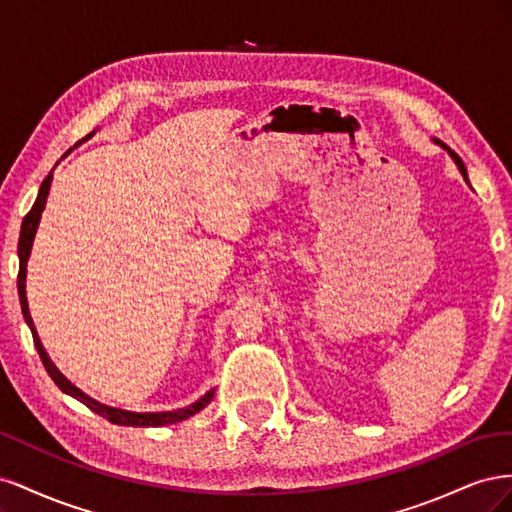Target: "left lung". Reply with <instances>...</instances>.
<instances>
[{
  "label": "left lung",
  "mask_w": 512,
  "mask_h": 512,
  "mask_svg": "<svg viewBox=\"0 0 512 512\" xmlns=\"http://www.w3.org/2000/svg\"><path fill=\"white\" fill-rule=\"evenodd\" d=\"M438 143H440V141H438ZM440 145H442V143H440ZM442 147H444V149H448L446 145H442ZM448 153H451L453 160L457 162V166H459V170H461V175H463V177H468V173H466V166H463V162H461V158L457 156V153H455V151H451V149H448Z\"/></svg>",
  "instance_id": "left-lung-1"
}]
</instances>
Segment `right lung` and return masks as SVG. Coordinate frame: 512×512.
<instances>
[{"label":"right lung","instance_id":"obj_1","mask_svg":"<svg viewBox=\"0 0 512 512\" xmlns=\"http://www.w3.org/2000/svg\"><path fill=\"white\" fill-rule=\"evenodd\" d=\"M51 179L53 175H46V179L42 181L40 185V192H38V198L34 207L29 209V213L25 215V220L21 224V237H19V275H17V288H19V301H21V312H23V318L25 322L29 324V329H32V335H34V344H36V350L40 354V361L46 369V374H49L53 378V382L59 386L61 391L72 395L74 399L83 401V404L94 410L96 414L104 416L106 421H111L115 425H126V427H162V425H170V423H177V421H183V418H188L196 412L203 410L209 401L213 399V391H209L205 397H200L196 404L188 406V408H181V410H175V412H151V414H136V412H123V410H115V408H106L102 404H98V401L89 399L87 395H83L76 386H72L64 376L59 374L57 367L51 363L49 356H46L40 339H38V333L34 329V322H32V316H29V307H27V297H25V271H27V258H29V252H32V243H34V235H36V228L40 224V215H42V209L46 205V194H49V188H51Z\"/></svg>","mask_w":512,"mask_h":512}]
</instances>
